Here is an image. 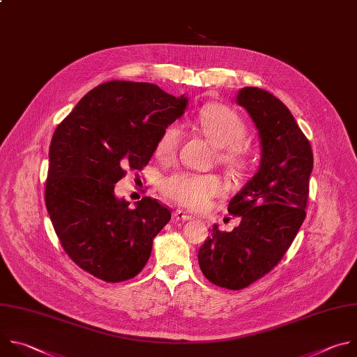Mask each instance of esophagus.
<instances>
[{
	"label": "esophagus",
	"mask_w": 357,
	"mask_h": 357,
	"mask_svg": "<svg viewBox=\"0 0 357 357\" xmlns=\"http://www.w3.org/2000/svg\"><path fill=\"white\" fill-rule=\"evenodd\" d=\"M174 218H176L177 221H190V220H191V215H188L187 212H184V211H181V209H176V211H174Z\"/></svg>",
	"instance_id": "34e87169"
}]
</instances>
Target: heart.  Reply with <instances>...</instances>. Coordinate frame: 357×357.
I'll list each match as a JSON object with an SVG mask.
<instances>
[{"mask_svg":"<svg viewBox=\"0 0 357 357\" xmlns=\"http://www.w3.org/2000/svg\"><path fill=\"white\" fill-rule=\"evenodd\" d=\"M202 132L221 148L220 162L232 169L245 166L241 142L246 136V125L236 111L227 105H209L199 114ZM181 140V129L177 123L167 125L155 146L160 160L170 162L176 158ZM163 192L176 204L192 211L208 209L213 199L224 194V184L213 174L177 173L163 181Z\"/></svg>","mask_w":357,"mask_h":357,"instance_id":"obj_1","label":"heart"}]
</instances>
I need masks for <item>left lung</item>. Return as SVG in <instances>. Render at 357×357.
<instances>
[{
    "label": "left lung",
    "instance_id": "8db88e82",
    "mask_svg": "<svg viewBox=\"0 0 357 357\" xmlns=\"http://www.w3.org/2000/svg\"><path fill=\"white\" fill-rule=\"evenodd\" d=\"M236 102L259 130L260 167L228 205L231 215L241 217L239 227L221 232L213 225L198 250L202 274L228 290L250 286L286 255L305 220L314 166L310 140L278 98L245 87Z\"/></svg>",
    "mask_w": 357,
    "mask_h": 357
}]
</instances>
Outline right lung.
<instances>
[{"label": "right lung", "mask_w": 357, "mask_h": 357, "mask_svg": "<svg viewBox=\"0 0 357 357\" xmlns=\"http://www.w3.org/2000/svg\"><path fill=\"white\" fill-rule=\"evenodd\" d=\"M188 98L156 84L112 80L89 91L56 128L49 148L45 201L68 257L107 282L133 278L148 263L167 206L144 197L135 208L116 198L125 167L144 169L162 130Z\"/></svg>", "instance_id": "right-lung-1"}]
</instances>
